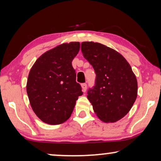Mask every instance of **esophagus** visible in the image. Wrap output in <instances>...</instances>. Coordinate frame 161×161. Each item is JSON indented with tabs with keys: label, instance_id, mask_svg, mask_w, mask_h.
<instances>
[{
	"label": "esophagus",
	"instance_id": "esophagus-1",
	"mask_svg": "<svg viewBox=\"0 0 161 161\" xmlns=\"http://www.w3.org/2000/svg\"><path fill=\"white\" fill-rule=\"evenodd\" d=\"M81 86H82V90L83 92H85L86 91V89H87V84L86 83H82L81 84Z\"/></svg>",
	"mask_w": 161,
	"mask_h": 161
}]
</instances>
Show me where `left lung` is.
Instances as JSON below:
<instances>
[{
    "mask_svg": "<svg viewBox=\"0 0 161 161\" xmlns=\"http://www.w3.org/2000/svg\"><path fill=\"white\" fill-rule=\"evenodd\" d=\"M83 56L96 74L87 97L101 120L115 122L126 115L137 97L138 84L132 68L124 57L100 43H81Z\"/></svg>",
    "mask_w": 161,
    "mask_h": 161,
    "instance_id": "left-lung-1",
    "label": "left lung"
}]
</instances>
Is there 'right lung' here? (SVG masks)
Segmentation results:
<instances>
[{
	"label": "right lung",
	"mask_w": 161,
	"mask_h": 161,
	"mask_svg": "<svg viewBox=\"0 0 161 161\" xmlns=\"http://www.w3.org/2000/svg\"><path fill=\"white\" fill-rule=\"evenodd\" d=\"M79 50V42L62 44L42 55L29 72L27 94L31 105L47 124L59 125L67 121L78 97L83 94L72 65Z\"/></svg>",
	"instance_id": "right-lung-1"
}]
</instances>
